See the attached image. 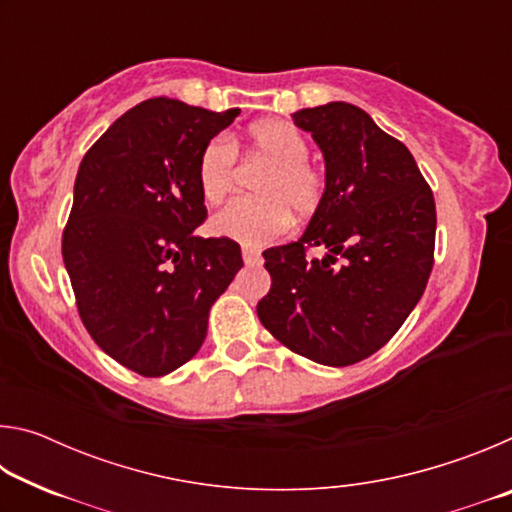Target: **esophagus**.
<instances>
[{
	"instance_id": "obj_1",
	"label": "esophagus",
	"mask_w": 512,
	"mask_h": 512,
	"mask_svg": "<svg viewBox=\"0 0 512 512\" xmlns=\"http://www.w3.org/2000/svg\"><path fill=\"white\" fill-rule=\"evenodd\" d=\"M244 264L246 266H259L262 264V255H259V250H253V248H244Z\"/></svg>"
}]
</instances>
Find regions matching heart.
Instances as JSON below:
<instances>
[{
  "label": "heart",
  "mask_w": 512,
  "mask_h": 512,
  "mask_svg": "<svg viewBox=\"0 0 512 512\" xmlns=\"http://www.w3.org/2000/svg\"><path fill=\"white\" fill-rule=\"evenodd\" d=\"M248 155L268 164L257 180V198H239L216 212L210 228L216 237L246 248L264 246L287 230L291 214L307 219L325 196L323 171L307 160L309 144L296 126L282 119H264L244 133ZM196 178L207 203H219L235 185V149L212 140L198 155Z\"/></svg>",
  "instance_id": "obj_1"
}]
</instances>
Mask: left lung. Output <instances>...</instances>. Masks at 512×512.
<instances>
[{
    "label": "left lung",
    "instance_id": "left-lung-1",
    "mask_svg": "<svg viewBox=\"0 0 512 512\" xmlns=\"http://www.w3.org/2000/svg\"><path fill=\"white\" fill-rule=\"evenodd\" d=\"M325 158V196L305 235L264 250L271 291L257 316L323 366H352L393 339L433 268L436 203L411 151L352 103L293 112ZM323 247L326 257H306Z\"/></svg>",
    "mask_w": 512,
    "mask_h": 512
}]
</instances>
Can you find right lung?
Masks as SVG:
<instances>
[{"label":"right lung","instance_id":"right-lung-1","mask_svg":"<svg viewBox=\"0 0 512 512\" xmlns=\"http://www.w3.org/2000/svg\"><path fill=\"white\" fill-rule=\"evenodd\" d=\"M239 108L212 112L149 99L124 112L81 160L63 262L94 343L142 377L201 350L214 300L244 259L232 239H203L196 178L203 146Z\"/></svg>","mask_w":512,"mask_h":512}]
</instances>
